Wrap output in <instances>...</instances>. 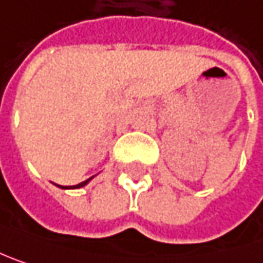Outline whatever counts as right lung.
<instances>
[{"label": "right lung", "instance_id": "1", "mask_svg": "<svg viewBox=\"0 0 263 263\" xmlns=\"http://www.w3.org/2000/svg\"><path fill=\"white\" fill-rule=\"evenodd\" d=\"M90 179H91V178H90ZM90 179H87V181H84V182H81V184H78V185H74V187H61V185H60V187H61V189H79V187H84Z\"/></svg>", "mask_w": 263, "mask_h": 263}]
</instances>
